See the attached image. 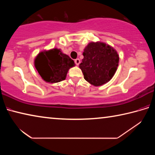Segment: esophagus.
Wrapping results in <instances>:
<instances>
[{
	"label": "esophagus",
	"mask_w": 155,
	"mask_h": 155,
	"mask_svg": "<svg viewBox=\"0 0 155 155\" xmlns=\"http://www.w3.org/2000/svg\"><path fill=\"white\" fill-rule=\"evenodd\" d=\"M74 62H75L76 65H79V64H80V59H75V60H74Z\"/></svg>",
	"instance_id": "1"
}]
</instances>
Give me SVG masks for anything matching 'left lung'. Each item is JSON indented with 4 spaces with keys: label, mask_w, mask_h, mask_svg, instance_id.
I'll list each match as a JSON object with an SVG mask.
<instances>
[{
    "label": "left lung",
    "mask_w": 155,
    "mask_h": 155,
    "mask_svg": "<svg viewBox=\"0 0 155 155\" xmlns=\"http://www.w3.org/2000/svg\"><path fill=\"white\" fill-rule=\"evenodd\" d=\"M79 68L84 78L96 87L108 83L118 67L119 54L114 47L101 41H91L83 52Z\"/></svg>",
    "instance_id": "left-lung-1"
}]
</instances>
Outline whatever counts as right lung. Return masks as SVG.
I'll list each match as a JSON object with an SVG mask.
<instances>
[{
	"mask_svg": "<svg viewBox=\"0 0 155 155\" xmlns=\"http://www.w3.org/2000/svg\"><path fill=\"white\" fill-rule=\"evenodd\" d=\"M34 65L45 82L55 83L65 80L68 70L75 64L61 49L54 48L39 52L34 59Z\"/></svg>",
	"mask_w": 155,
	"mask_h": 155,
	"instance_id": "obj_1",
	"label": "right lung"
}]
</instances>
